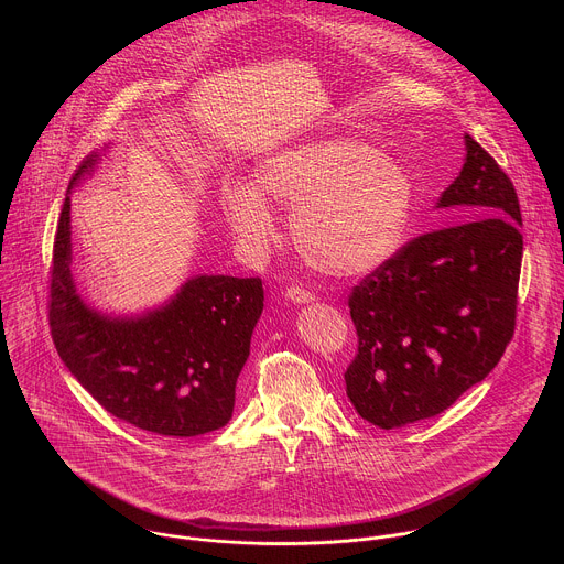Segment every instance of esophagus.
Wrapping results in <instances>:
<instances>
[{
	"label": "esophagus",
	"mask_w": 564,
	"mask_h": 564,
	"mask_svg": "<svg viewBox=\"0 0 564 564\" xmlns=\"http://www.w3.org/2000/svg\"><path fill=\"white\" fill-rule=\"evenodd\" d=\"M285 299L292 301V303H296V305H301V303H312V301H314V294L307 292V290H303V288H299V285H292V288L285 290Z\"/></svg>",
	"instance_id": "esophagus-1"
}]
</instances>
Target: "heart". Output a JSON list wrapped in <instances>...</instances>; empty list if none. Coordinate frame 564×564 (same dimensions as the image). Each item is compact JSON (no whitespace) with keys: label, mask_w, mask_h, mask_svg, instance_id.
Instances as JSON below:
<instances>
[{"label":"heart","mask_w":564,"mask_h":564,"mask_svg":"<svg viewBox=\"0 0 564 564\" xmlns=\"http://www.w3.org/2000/svg\"><path fill=\"white\" fill-rule=\"evenodd\" d=\"M292 207L303 259L330 276H361L404 243L415 185L397 160L350 135H305L268 153L254 183L227 178L220 205L234 234L257 252L274 236L272 205Z\"/></svg>","instance_id":"b5f03b06"}]
</instances>
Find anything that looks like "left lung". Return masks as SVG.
<instances>
[{
  "label": "left lung",
  "mask_w": 564,
  "mask_h": 564,
  "mask_svg": "<svg viewBox=\"0 0 564 564\" xmlns=\"http://www.w3.org/2000/svg\"><path fill=\"white\" fill-rule=\"evenodd\" d=\"M437 209L462 220L417 236L350 294L359 352L346 392L379 429L435 417L485 379L513 337L522 265L518 194L468 133Z\"/></svg>",
  "instance_id": "8db88e82"
}]
</instances>
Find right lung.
I'll use <instances>...</instances> for the list:
<instances>
[{"mask_svg": "<svg viewBox=\"0 0 564 564\" xmlns=\"http://www.w3.org/2000/svg\"><path fill=\"white\" fill-rule=\"evenodd\" d=\"M98 163L94 153L77 170L57 223L48 305L57 355L118 420L165 437L212 433L231 417L236 379L263 312V283L198 274L135 314L89 305L70 270V194Z\"/></svg>", "mask_w": 564, "mask_h": 564, "instance_id": "obj_1", "label": "right lung"}]
</instances>
